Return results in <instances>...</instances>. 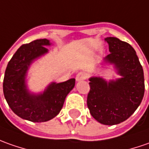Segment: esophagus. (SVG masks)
I'll list each match as a JSON object with an SVG mask.
<instances>
[{
    "instance_id": "esophagus-1",
    "label": "esophagus",
    "mask_w": 149,
    "mask_h": 149,
    "mask_svg": "<svg viewBox=\"0 0 149 149\" xmlns=\"http://www.w3.org/2000/svg\"><path fill=\"white\" fill-rule=\"evenodd\" d=\"M87 79V74L85 73L80 72L79 73L76 75V81H81V80H84Z\"/></svg>"
}]
</instances>
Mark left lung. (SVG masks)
<instances>
[{
	"label": "left lung",
	"mask_w": 149,
	"mask_h": 149,
	"mask_svg": "<svg viewBox=\"0 0 149 149\" xmlns=\"http://www.w3.org/2000/svg\"><path fill=\"white\" fill-rule=\"evenodd\" d=\"M111 53L103 63L112 65L120 78L107 81L102 77L89 78L90 91L87 105L92 116L99 123H121L140 105L144 94L143 70L136 52L116 38H106Z\"/></svg>",
	"instance_id": "left-lung-1"
}]
</instances>
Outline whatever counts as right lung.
Masks as SVG:
<instances>
[{
    "mask_svg": "<svg viewBox=\"0 0 149 149\" xmlns=\"http://www.w3.org/2000/svg\"><path fill=\"white\" fill-rule=\"evenodd\" d=\"M46 38L38 39L21 46L7 65L3 80V93L9 107L15 114L33 122H45L56 116L65 97L75 84L70 79L62 83L52 82L39 93H31L26 77L30 65L36 60L48 53Z\"/></svg>",
    "mask_w": 149,
    "mask_h": 149,
    "instance_id": "add662e5",
    "label": "right lung"
}]
</instances>
